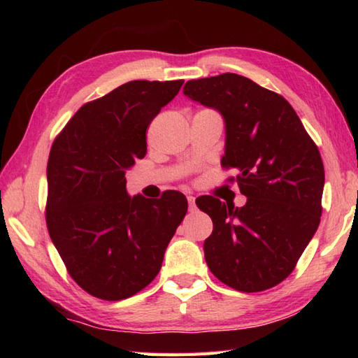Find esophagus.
<instances>
[{"mask_svg":"<svg viewBox=\"0 0 358 358\" xmlns=\"http://www.w3.org/2000/svg\"><path fill=\"white\" fill-rule=\"evenodd\" d=\"M187 202H189V210H196V197L187 196Z\"/></svg>","mask_w":358,"mask_h":358,"instance_id":"obj_1","label":"esophagus"}]
</instances>
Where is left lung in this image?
Masks as SVG:
<instances>
[{
	"label": "left lung",
	"instance_id": "8db88e82",
	"mask_svg": "<svg viewBox=\"0 0 358 358\" xmlns=\"http://www.w3.org/2000/svg\"><path fill=\"white\" fill-rule=\"evenodd\" d=\"M183 93L226 121L224 169H235L243 207L213 196L196 203L213 221L205 260L240 292H262L286 280L322 215L324 162L299 115L281 94L238 74L186 82Z\"/></svg>",
	"mask_w": 358,
	"mask_h": 358
}]
</instances>
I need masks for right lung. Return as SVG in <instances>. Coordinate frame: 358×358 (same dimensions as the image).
Wrapping results in <instances>:
<instances>
[{
	"label": "right lung",
	"mask_w": 358,
	"mask_h": 358,
	"mask_svg": "<svg viewBox=\"0 0 358 358\" xmlns=\"http://www.w3.org/2000/svg\"><path fill=\"white\" fill-rule=\"evenodd\" d=\"M181 85H121L83 104L53 141L47 229L72 280L96 299L118 301L147 287L187 211L178 191L129 197L124 177L147 155L148 126Z\"/></svg>",
	"instance_id": "right-lung-1"
}]
</instances>
